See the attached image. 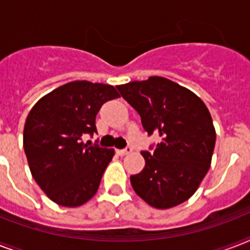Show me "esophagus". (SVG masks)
Wrapping results in <instances>:
<instances>
[{
    "label": "esophagus",
    "mask_w": 250,
    "mask_h": 250,
    "mask_svg": "<svg viewBox=\"0 0 250 250\" xmlns=\"http://www.w3.org/2000/svg\"><path fill=\"white\" fill-rule=\"evenodd\" d=\"M131 152H132V148H131V146H127V148L125 149H119V150H118V154H119V156H125V154H129Z\"/></svg>",
    "instance_id": "34e87169"
}]
</instances>
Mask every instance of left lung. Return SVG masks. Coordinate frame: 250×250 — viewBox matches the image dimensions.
<instances>
[{
	"instance_id": "obj_1",
	"label": "left lung",
	"mask_w": 250,
	"mask_h": 250,
	"mask_svg": "<svg viewBox=\"0 0 250 250\" xmlns=\"http://www.w3.org/2000/svg\"><path fill=\"white\" fill-rule=\"evenodd\" d=\"M117 88L139 113L148 135L161 137L154 152H141L145 167L131 175L133 190L157 209L187 201L209 171L215 146V128L206 105L193 92L162 76Z\"/></svg>"
}]
</instances>
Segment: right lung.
<instances>
[{
    "instance_id": "add662e5",
    "label": "right lung",
    "mask_w": 250,
    "mask_h": 250,
    "mask_svg": "<svg viewBox=\"0 0 250 250\" xmlns=\"http://www.w3.org/2000/svg\"><path fill=\"white\" fill-rule=\"evenodd\" d=\"M118 97L113 85L76 80L52 90L29 111L23 131L29 170L58 205L76 208L97 192L114 149L84 144L83 137L97 132L101 106Z\"/></svg>"
}]
</instances>
